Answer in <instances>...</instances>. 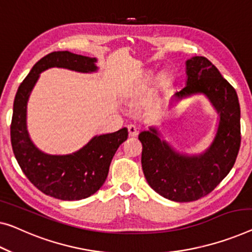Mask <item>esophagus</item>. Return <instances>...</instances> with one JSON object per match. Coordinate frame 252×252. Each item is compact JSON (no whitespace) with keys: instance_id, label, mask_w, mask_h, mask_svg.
Here are the masks:
<instances>
[{"instance_id":"1","label":"esophagus","mask_w":252,"mask_h":252,"mask_svg":"<svg viewBox=\"0 0 252 252\" xmlns=\"http://www.w3.org/2000/svg\"><path fill=\"white\" fill-rule=\"evenodd\" d=\"M127 131H129V136L130 137H137L138 136V127L133 125L127 126Z\"/></svg>"}]
</instances>
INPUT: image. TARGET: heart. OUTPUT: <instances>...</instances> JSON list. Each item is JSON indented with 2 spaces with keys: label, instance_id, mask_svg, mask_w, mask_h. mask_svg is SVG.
<instances>
[{
  "label": "heart",
  "instance_id": "b5f03b06",
  "mask_svg": "<svg viewBox=\"0 0 252 252\" xmlns=\"http://www.w3.org/2000/svg\"><path fill=\"white\" fill-rule=\"evenodd\" d=\"M158 82H159V85L162 86V87H168V86H170L171 82H172L171 73L166 72V71H164V72L160 73L159 77H158Z\"/></svg>",
  "mask_w": 252,
  "mask_h": 252
}]
</instances>
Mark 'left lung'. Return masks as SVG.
Instances as JSON below:
<instances>
[{
	"mask_svg": "<svg viewBox=\"0 0 252 252\" xmlns=\"http://www.w3.org/2000/svg\"><path fill=\"white\" fill-rule=\"evenodd\" d=\"M186 87L172 100L202 94L219 113V126L212 144L198 155L179 153L163 140L157 127L139 133L141 165L148 185L160 196L176 202L200 199L215 189L235 163L240 144V104L235 89L204 56L186 62Z\"/></svg>",
	"mask_w": 252,
	"mask_h": 252,
	"instance_id": "1",
	"label": "left lung"
}]
</instances>
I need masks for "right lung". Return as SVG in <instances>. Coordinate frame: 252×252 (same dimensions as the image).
I'll return each mask as SVG.
<instances>
[{"label":"right lung","instance_id":"add662e5","mask_svg":"<svg viewBox=\"0 0 252 252\" xmlns=\"http://www.w3.org/2000/svg\"><path fill=\"white\" fill-rule=\"evenodd\" d=\"M96 58L67 51L52 52L40 59L21 85L13 103L11 144L22 172L37 189L60 200L88 198L104 185L119 146L127 138V129L93 137L84 147L67 155H50L36 147L27 130V104L39 74L50 67L77 72H96Z\"/></svg>","mask_w":252,"mask_h":252}]
</instances>
